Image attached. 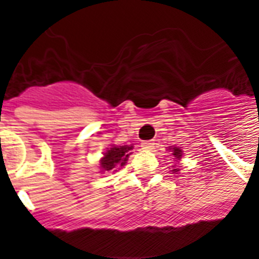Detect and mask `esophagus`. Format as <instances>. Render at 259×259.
Masks as SVG:
<instances>
[{
	"label": "esophagus",
	"instance_id": "obj_1",
	"mask_svg": "<svg viewBox=\"0 0 259 259\" xmlns=\"http://www.w3.org/2000/svg\"><path fill=\"white\" fill-rule=\"evenodd\" d=\"M141 148L145 150H150L154 148V142L153 141H142L141 142Z\"/></svg>",
	"mask_w": 259,
	"mask_h": 259
}]
</instances>
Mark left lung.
<instances>
[{
	"instance_id": "obj_1",
	"label": "left lung",
	"mask_w": 259,
	"mask_h": 259,
	"mask_svg": "<svg viewBox=\"0 0 259 259\" xmlns=\"http://www.w3.org/2000/svg\"><path fill=\"white\" fill-rule=\"evenodd\" d=\"M169 150L172 152V156L175 157V161H177V160H181V156H183V150L180 149V148H177V146H175V148H169ZM179 169H172V172H177Z\"/></svg>"
}]
</instances>
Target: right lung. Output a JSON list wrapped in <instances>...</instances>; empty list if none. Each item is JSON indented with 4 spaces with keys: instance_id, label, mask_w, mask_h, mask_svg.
<instances>
[{
    "instance_id": "1",
    "label": "right lung",
    "mask_w": 259,
    "mask_h": 259,
    "mask_svg": "<svg viewBox=\"0 0 259 259\" xmlns=\"http://www.w3.org/2000/svg\"><path fill=\"white\" fill-rule=\"evenodd\" d=\"M132 149H133V145H111V148L106 150L103 153V157L101 158V172H105V170H113V172H117V169L122 168L125 165L127 158L132 154Z\"/></svg>"
}]
</instances>
